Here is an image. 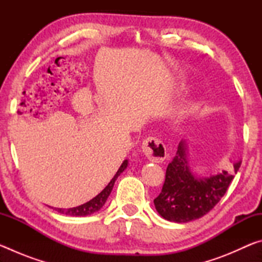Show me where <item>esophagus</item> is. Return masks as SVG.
Listing matches in <instances>:
<instances>
[{"label":"esophagus","instance_id":"1","mask_svg":"<svg viewBox=\"0 0 262 262\" xmlns=\"http://www.w3.org/2000/svg\"><path fill=\"white\" fill-rule=\"evenodd\" d=\"M142 151L145 155L149 161L161 163L166 158V147L163 143V141L158 137L150 136L143 141L142 144Z\"/></svg>","mask_w":262,"mask_h":262}]
</instances>
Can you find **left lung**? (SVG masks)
Listing matches in <instances>:
<instances>
[{
  "mask_svg": "<svg viewBox=\"0 0 262 262\" xmlns=\"http://www.w3.org/2000/svg\"><path fill=\"white\" fill-rule=\"evenodd\" d=\"M242 162L234 163L233 171ZM233 176L227 171L209 178H195L186 159V145L181 141L176 156L167 165L162 192L155 199L156 210L163 219L177 223L200 219L214 208L231 184Z\"/></svg>",
  "mask_w": 262,
  "mask_h": 262,
  "instance_id": "8db88e82",
  "label": "left lung"
}]
</instances>
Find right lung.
<instances>
[{
  "instance_id": "add662e5",
  "label": "right lung",
  "mask_w": 262,
  "mask_h": 262,
  "mask_svg": "<svg viewBox=\"0 0 262 262\" xmlns=\"http://www.w3.org/2000/svg\"><path fill=\"white\" fill-rule=\"evenodd\" d=\"M128 165V161H123V163L121 164V166L119 167V170L115 176L112 178V180L110 181L108 185L106 186V187L101 190V192L97 195L96 198L92 199L86 203H83V205L78 206V207H74V208H69V209H63V208H55V210H57L61 214H64V215H70V216H86V215H91L94 214V212L98 211L101 207L105 205L106 200H107L108 195L112 192V188L114 186L115 180L119 176H120L123 171H125V168Z\"/></svg>"
}]
</instances>
